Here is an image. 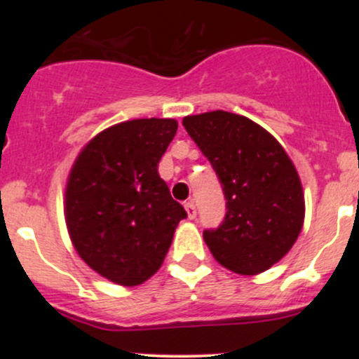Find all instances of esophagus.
<instances>
[{"label": "esophagus", "instance_id": "1", "mask_svg": "<svg viewBox=\"0 0 359 359\" xmlns=\"http://www.w3.org/2000/svg\"><path fill=\"white\" fill-rule=\"evenodd\" d=\"M185 211H187V216H189V219H194V217L197 216V211H196V204H194L192 201H189V203H185Z\"/></svg>", "mask_w": 359, "mask_h": 359}]
</instances>
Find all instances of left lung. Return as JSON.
<instances>
[{
    "label": "left lung",
    "mask_w": 359,
    "mask_h": 359,
    "mask_svg": "<svg viewBox=\"0 0 359 359\" xmlns=\"http://www.w3.org/2000/svg\"><path fill=\"white\" fill-rule=\"evenodd\" d=\"M182 125L216 170L226 197L224 221L204 241L224 269L263 273L297 241L306 201L297 168L273 135L228 111H209Z\"/></svg>",
    "instance_id": "1"
}]
</instances>
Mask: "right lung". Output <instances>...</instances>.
I'll use <instances>...</instances> for the list:
<instances>
[{
	"mask_svg": "<svg viewBox=\"0 0 359 359\" xmlns=\"http://www.w3.org/2000/svg\"><path fill=\"white\" fill-rule=\"evenodd\" d=\"M177 126L172 118H140L106 128L82 147L69 172L64 216L72 246L118 285L155 275L187 216L158 175Z\"/></svg>",
	"mask_w": 359,
	"mask_h": 359,
	"instance_id": "obj_1",
	"label": "right lung"
}]
</instances>
